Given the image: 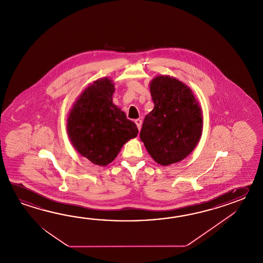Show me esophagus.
<instances>
[{"label":"esophagus","instance_id":"esophagus-1","mask_svg":"<svg viewBox=\"0 0 263 263\" xmlns=\"http://www.w3.org/2000/svg\"><path fill=\"white\" fill-rule=\"evenodd\" d=\"M135 124H136V126H137V128L138 129H141V127H142V120L141 119H135Z\"/></svg>","mask_w":263,"mask_h":263}]
</instances>
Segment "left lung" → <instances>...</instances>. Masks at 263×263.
Listing matches in <instances>:
<instances>
[{
	"mask_svg": "<svg viewBox=\"0 0 263 263\" xmlns=\"http://www.w3.org/2000/svg\"><path fill=\"white\" fill-rule=\"evenodd\" d=\"M154 108L145 116L140 138L152 159L166 166L180 162L199 142L201 108L193 91L170 76H157L149 84Z\"/></svg>",
	"mask_w": 263,
	"mask_h": 263,
	"instance_id": "left-lung-1",
	"label": "left lung"
}]
</instances>
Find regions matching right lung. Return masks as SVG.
<instances>
[{
	"label": "right lung",
	"instance_id": "add662e5",
	"mask_svg": "<svg viewBox=\"0 0 263 263\" xmlns=\"http://www.w3.org/2000/svg\"><path fill=\"white\" fill-rule=\"evenodd\" d=\"M111 79H99L79 97L68 114L67 129L74 148L97 165L105 166L118 156L138 129L112 103Z\"/></svg>",
	"mask_w": 263,
	"mask_h": 263
}]
</instances>
